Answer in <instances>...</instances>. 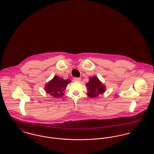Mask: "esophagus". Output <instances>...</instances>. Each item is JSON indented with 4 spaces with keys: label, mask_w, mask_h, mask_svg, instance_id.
<instances>
[{
    "label": "esophagus",
    "mask_w": 154,
    "mask_h": 154,
    "mask_svg": "<svg viewBox=\"0 0 154 154\" xmlns=\"http://www.w3.org/2000/svg\"><path fill=\"white\" fill-rule=\"evenodd\" d=\"M74 82H80V80H81V79L80 78H79V77H75V78H74Z\"/></svg>",
    "instance_id": "34e87169"
}]
</instances>
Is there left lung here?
<instances>
[{"label":"left lung","mask_w":154,"mask_h":154,"mask_svg":"<svg viewBox=\"0 0 154 154\" xmlns=\"http://www.w3.org/2000/svg\"><path fill=\"white\" fill-rule=\"evenodd\" d=\"M88 96L91 97L98 96L102 94L105 90V87L96 77H92L89 79V82L87 83Z\"/></svg>","instance_id":"8db88e82"}]
</instances>
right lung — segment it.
<instances>
[{"label":"right lung","instance_id":"obj_1","mask_svg":"<svg viewBox=\"0 0 154 154\" xmlns=\"http://www.w3.org/2000/svg\"><path fill=\"white\" fill-rule=\"evenodd\" d=\"M71 82L69 79L64 80L61 77L54 76L53 79L45 85V90L47 93L55 97H62L67 85Z\"/></svg>","mask_w":154,"mask_h":154}]
</instances>
